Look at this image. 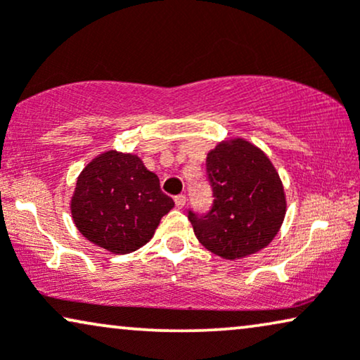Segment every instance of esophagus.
I'll return each instance as SVG.
<instances>
[{
    "label": "esophagus",
    "instance_id": "obj_1",
    "mask_svg": "<svg viewBox=\"0 0 360 360\" xmlns=\"http://www.w3.org/2000/svg\"><path fill=\"white\" fill-rule=\"evenodd\" d=\"M185 203H186V197H185V195H176V197H175L176 208H184Z\"/></svg>",
    "mask_w": 360,
    "mask_h": 360
}]
</instances>
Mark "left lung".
<instances>
[{"label": "left lung", "instance_id": "left-lung-1", "mask_svg": "<svg viewBox=\"0 0 360 360\" xmlns=\"http://www.w3.org/2000/svg\"><path fill=\"white\" fill-rule=\"evenodd\" d=\"M207 179L212 208L205 214L188 210L205 248L238 259L268 246L286 214L283 184L269 158L243 139L223 142L208 153Z\"/></svg>", "mask_w": 360, "mask_h": 360}]
</instances>
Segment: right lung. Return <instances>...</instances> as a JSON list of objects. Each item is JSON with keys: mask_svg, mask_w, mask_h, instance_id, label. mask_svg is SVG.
Segmentation results:
<instances>
[{"mask_svg": "<svg viewBox=\"0 0 360 360\" xmlns=\"http://www.w3.org/2000/svg\"><path fill=\"white\" fill-rule=\"evenodd\" d=\"M174 200L132 153L109 150L79 175L71 202L77 230L112 253H132L150 240Z\"/></svg>", "mask_w": 360, "mask_h": 360, "instance_id": "right-lung-1", "label": "right lung"}]
</instances>
